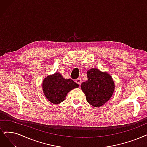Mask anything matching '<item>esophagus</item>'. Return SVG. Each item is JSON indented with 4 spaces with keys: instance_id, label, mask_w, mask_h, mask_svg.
Returning a JSON list of instances; mask_svg holds the SVG:
<instances>
[{
    "instance_id": "34e87169",
    "label": "esophagus",
    "mask_w": 147,
    "mask_h": 147,
    "mask_svg": "<svg viewBox=\"0 0 147 147\" xmlns=\"http://www.w3.org/2000/svg\"><path fill=\"white\" fill-rule=\"evenodd\" d=\"M75 82H76L77 84H78L79 85H80L81 83H82V80H81L80 78H78L77 79L75 80Z\"/></svg>"
}]
</instances>
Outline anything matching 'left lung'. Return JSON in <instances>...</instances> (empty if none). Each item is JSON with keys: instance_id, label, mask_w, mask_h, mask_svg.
I'll return each mask as SVG.
<instances>
[{"instance_id": "obj_1", "label": "left lung", "mask_w": 147, "mask_h": 147, "mask_svg": "<svg viewBox=\"0 0 147 147\" xmlns=\"http://www.w3.org/2000/svg\"><path fill=\"white\" fill-rule=\"evenodd\" d=\"M88 80L81 84V89L90 105L99 107L109 100L115 91V82L107 72H102L96 68L88 70Z\"/></svg>"}]
</instances>
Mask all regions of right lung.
Here are the masks:
<instances>
[{"instance_id":"add662e5","label":"right lung","mask_w":147,"mask_h":147,"mask_svg":"<svg viewBox=\"0 0 147 147\" xmlns=\"http://www.w3.org/2000/svg\"><path fill=\"white\" fill-rule=\"evenodd\" d=\"M79 85L71 79H65L62 76L56 72L49 75L43 80L42 89L48 100L53 104H58L65 99L67 93Z\"/></svg>"}]
</instances>
